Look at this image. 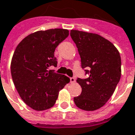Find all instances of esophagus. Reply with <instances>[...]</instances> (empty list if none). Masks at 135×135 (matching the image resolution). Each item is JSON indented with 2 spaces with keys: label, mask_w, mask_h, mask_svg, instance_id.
Listing matches in <instances>:
<instances>
[{
  "label": "esophagus",
  "mask_w": 135,
  "mask_h": 135,
  "mask_svg": "<svg viewBox=\"0 0 135 135\" xmlns=\"http://www.w3.org/2000/svg\"><path fill=\"white\" fill-rule=\"evenodd\" d=\"M70 82L71 83H74V82H76V79L74 77H71V78H70Z\"/></svg>",
  "instance_id": "esophagus-1"
}]
</instances>
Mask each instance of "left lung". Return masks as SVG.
<instances>
[{"instance_id": "left-lung-1", "label": "left lung", "mask_w": 135, "mask_h": 135, "mask_svg": "<svg viewBox=\"0 0 135 135\" xmlns=\"http://www.w3.org/2000/svg\"><path fill=\"white\" fill-rule=\"evenodd\" d=\"M70 35L78 48L87 79H76L82 88L74 101L84 110H95L103 106L115 91L121 78V56L113 43L95 33L72 30Z\"/></svg>"}]
</instances>
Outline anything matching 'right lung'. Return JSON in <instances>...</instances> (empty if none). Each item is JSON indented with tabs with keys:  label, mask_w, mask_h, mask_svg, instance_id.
Masks as SVG:
<instances>
[{
	"label": "right lung",
	"mask_w": 135,
	"mask_h": 135,
	"mask_svg": "<svg viewBox=\"0 0 135 135\" xmlns=\"http://www.w3.org/2000/svg\"><path fill=\"white\" fill-rule=\"evenodd\" d=\"M69 36V30L50 29L27 36L13 53L11 72L19 96L28 106L36 110L53 107L59 91L70 82L64 74L48 70L57 66L54 51Z\"/></svg>",
	"instance_id": "right-lung-1"
}]
</instances>
